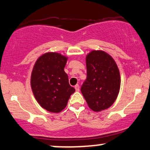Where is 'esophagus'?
<instances>
[{
  "label": "esophagus",
  "instance_id": "1",
  "mask_svg": "<svg viewBox=\"0 0 150 150\" xmlns=\"http://www.w3.org/2000/svg\"><path fill=\"white\" fill-rule=\"evenodd\" d=\"M75 90H76V91H79V90H80V85H76L75 86Z\"/></svg>",
  "mask_w": 150,
  "mask_h": 150
}]
</instances>
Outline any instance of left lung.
<instances>
[{
	"instance_id": "1",
	"label": "left lung",
	"mask_w": 150,
	"mask_h": 150,
	"mask_svg": "<svg viewBox=\"0 0 150 150\" xmlns=\"http://www.w3.org/2000/svg\"><path fill=\"white\" fill-rule=\"evenodd\" d=\"M87 78L81 93L91 110L99 112L114 103L120 87L118 67L112 57L101 50H93L86 57Z\"/></svg>"
}]
</instances>
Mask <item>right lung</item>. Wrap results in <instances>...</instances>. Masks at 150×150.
<instances>
[{
	"mask_svg": "<svg viewBox=\"0 0 150 150\" xmlns=\"http://www.w3.org/2000/svg\"><path fill=\"white\" fill-rule=\"evenodd\" d=\"M66 62V57L48 52L38 59L33 70L31 88L34 96L40 106L50 112L62 111L75 91L64 71Z\"/></svg>",
	"mask_w": 150,
	"mask_h": 150,
	"instance_id": "obj_1",
	"label": "right lung"
}]
</instances>
